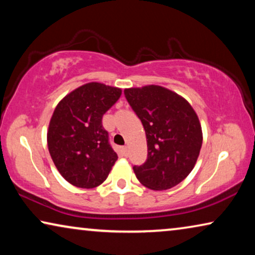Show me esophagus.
Listing matches in <instances>:
<instances>
[{"instance_id": "34e87169", "label": "esophagus", "mask_w": 255, "mask_h": 255, "mask_svg": "<svg viewBox=\"0 0 255 255\" xmlns=\"http://www.w3.org/2000/svg\"><path fill=\"white\" fill-rule=\"evenodd\" d=\"M122 153H123L124 155L128 154V147H127V146H123V147H122Z\"/></svg>"}]
</instances>
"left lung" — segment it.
Segmentation results:
<instances>
[{
    "mask_svg": "<svg viewBox=\"0 0 255 255\" xmlns=\"http://www.w3.org/2000/svg\"><path fill=\"white\" fill-rule=\"evenodd\" d=\"M145 128L147 160L135 176L152 190H166L186 179L196 165L203 141L200 120L186 99L165 87L124 90Z\"/></svg>",
    "mask_w": 255,
    "mask_h": 255,
    "instance_id": "left-lung-1",
    "label": "left lung"
}]
</instances>
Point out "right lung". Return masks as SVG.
<instances>
[{"label":"right lung","mask_w":255,"mask_h":255,"mask_svg":"<svg viewBox=\"0 0 255 255\" xmlns=\"http://www.w3.org/2000/svg\"><path fill=\"white\" fill-rule=\"evenodd\" d=\"M121 95L117 87L89 82L67 94L55 107L47 130L48 152L59 173L73 186L99 187L118 159L102 117Z\"/></svg>","instance_id":"obj_1"}]
</instances>
